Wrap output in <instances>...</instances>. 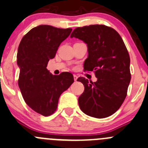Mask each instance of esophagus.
Here are the masks:
<instances>
[{"label":"esophagus","mask_w":148,"mask_h":148,"mask_svg":"<svg viewBox=\"0 0 148 148\" xmlns=\"http://www.w3.org/2000/svg\"><path fill=\"white\" fill-rule=\"evenodd\" d=\"M73 77H74V81H76L77 79H78V76H77L76 75H73Z\"/></svg>","instance_id":"1"}]
</instances>
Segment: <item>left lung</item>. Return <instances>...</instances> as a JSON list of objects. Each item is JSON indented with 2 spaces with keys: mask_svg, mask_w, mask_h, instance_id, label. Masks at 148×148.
Segmentation results:
<instances>
[{
  "mask_svg": "<svg viewBox=\"0 0 148 148\" xmlns=\"http://www.w3.org/2000/svg\"><path fill=\"white\" fill-rule=\"evenodd\" d=\"M70 37L87 44L84 70L94 71L97 78L96 82L84 77L77 80L84 86L78 98L80 108L91 117H108L123 104L131 81L130 57L123 39L113 28L103 25L77 27Z\"/></svg>",
  "mask_w": 148,
  "mask_h": 148,
  "instance_id": "obj_1",
  "label": "left lung"
}]
</instances>
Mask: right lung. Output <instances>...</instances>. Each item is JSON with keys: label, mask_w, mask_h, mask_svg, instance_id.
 Returning a JSON list of instances; mask_svg holds the SVG:
<instances>
[{"label": "right lung", "mask_w": 148, "mask_h": 148, "mask_svg": "<svg viewBox=\"0 0 148 148\" xmlns=\"http://www.w3.org/2000/svg\"><path fill=\"white\" fill-rule=\"evenodd\" d=\"M71 31V28L39 25L31 29L19 45L18 85L27 105L43 116L55 112L62 93L74 82L72 73L63 72L53 75L46 68L49 60L54 58L60 43Z\"/></svg>", "instance_id": "1"}]
</instances>
